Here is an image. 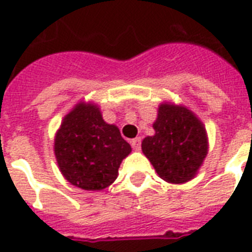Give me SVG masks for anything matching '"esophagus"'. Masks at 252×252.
Masks as SVG:
<instances>
[{
    "label": "esophagus",
    "mask_w": 252,
    "mask_h": 252,
    "mask_svg": "<svg viewBox=\"0 0 252 252\" xmlns=\"http://www.w3.org/2000/svg\"><path fill=\"white\" fill-rule=\"evenodd\" d=\"M140 138H136V139H132L130 141L131 143V147L135 149V151H140Z\"/></svg>",
    "instance_id": "34e87169"
}]
</instances>
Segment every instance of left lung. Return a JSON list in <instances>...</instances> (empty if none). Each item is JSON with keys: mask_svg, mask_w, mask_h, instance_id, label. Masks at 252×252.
Wrapping results in <instances>:
<instances>
[{"mask_svg": "<svg viewBox=\"0 0 252 252\" xmlns=\"http://www.w3.org/2000/svg\"><path fill=\"white\" fill-rule=\"evenodd\" d=\"M153 128L156 134L143 140L141 151L159 178L174 184L194 178L209 149L206 128L196 114L184 105L162 103Z\"/></svg>", "mask_w": 252, "mask_h": 252, "instance_id": "1", "label": "left lung"}]
</instances>
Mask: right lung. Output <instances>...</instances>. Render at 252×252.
Returning a JSON list of instances; mask_svg holds the SVG:
<instances>
[{"instance_id":"1","label":"right lung","mask_w":252,"mask_h":252,"mask_svg":"<svg viewBox=\"0 0 252 252\" xmlns=\"http://www.w3.org/2000/svg\"><path fill=\"white\" fill-rule=\"evenodd\" d=\"M64 178L85 190H101L117 179L122 159L131 152L117 126L101 117L93 103H78L66 114L54 141Z\"/></svg>"}]
</instances>
